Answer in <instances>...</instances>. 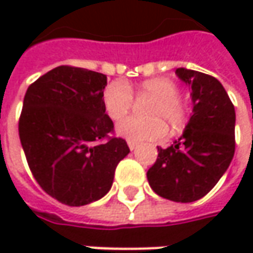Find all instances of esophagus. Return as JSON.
Returning <instances> with one entry per match:
<instances>
[{
    "mask_svg": "<svg viewBox=\"0 0 253 253\" xmlns=\"http://www.w3.org/2000/svg\"><path fill=\"white\" fill-rule=\"evenodd\" d=\"M128 146H129V149H131V151H133V149H135V148H136V143H135V142H128Z\"/></svg>",
    "mask_w": 253,
    "mask_h": 253,
    "instance_id": "1",
    "label": "esophagus"
}]
</instances>
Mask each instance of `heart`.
<instances>
[{"instance_id": "heart-1", "label": "heart", "mask_w": 253, "mask_h": 253, "mask_svg": "<svg viewBox=\"0 0 253 253\" xmlns=\"http://www.w3.org/2000/svg\"><path fill=\"white\" fill-rule=\"evenodd\" d=\"M133 94L139 98H151L145 108L148 118L131 117L118 124V133L131 142L161 141L170 133H180L189 124V105L179 94V85L168 77H153L135 88L124 82H112L102 94L104 108L110 118L120 121L133 107Z\"/></svg>"}]
</instances>
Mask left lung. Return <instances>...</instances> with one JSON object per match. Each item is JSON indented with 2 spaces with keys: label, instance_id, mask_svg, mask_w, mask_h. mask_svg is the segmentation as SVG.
<instances>
[{
  "label": "left lung",
  "instance_id": "8db88e82",
  "mask_svg": "<svg viewBox=\"0 0 253 253\" xmlns=\"http://www.w3.org/2000/svg\"><path fill=\"white\" fill-rule=\"evenodd\" d=\"M191 87L193 115L183 136L162 149L146 176L163 199L191 203L204 197L228 169L235 152V110L222 84L212 76L180 67Z\"/></svg>",
  "mask_w": 253,
  "mask_h": 253
}]
</instances>
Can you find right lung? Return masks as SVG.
Segmentation results:
<instances>
[{"instance_id": "right-lung-1", "label": "right lung", "mask_w": 253, "mask_h": 253, "mask_svg": "<svg viewBox=\"0 0 253 253\" xmlns=\"http://www.w3.org/2000/svg\"><path fill=\"white\" fill-rule=\"evenodd\" d=\"M105 74L59 66L24 97L18 131L28 166L46 194L70 207L104 197L129 153L105 114Z\"/></svg>"}]
</instances>
